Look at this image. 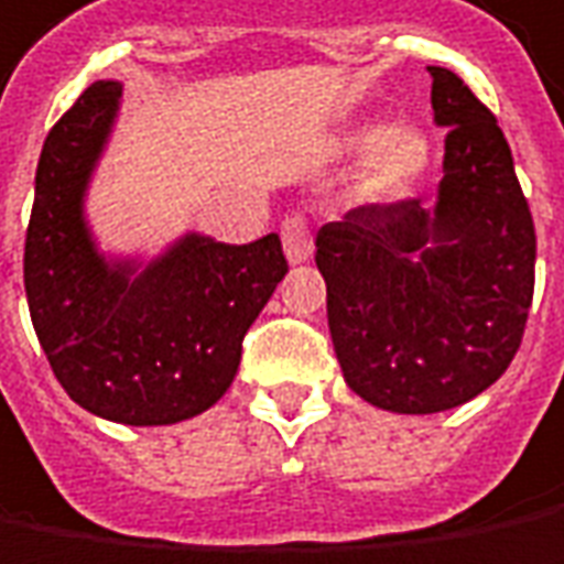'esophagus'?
<instances>
[{"mask_svg":"<svg viewBox=\"0 0 564 564\" xmlns=\"http://www.w3.org/2000/svg\"><path fill=\"white\" fill-rule=\"evenodd\" d=\"M282 245L291 263H304L313 254V232L304 214H289L282 223Z\"/></svg>","mask_w":564,"mask_h":564,"instance_id":"1","label":"esophagus"}]
</instances>
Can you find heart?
<instances>
[{
	"label": "heart",
	"mask_w": 564,
	"mask_h": 564,
	"mask_svg": "<svg viewBox=\"0 0 564 564\" xmlns=\"http://www.w3.org/2000/svg\"><path fill=\"white\" fill-rule=\"evenodd\" d=\"M357 149H369L360 188L369 198H388L403 192L429 164V139L419 130L397 127L384 130L366 127L354 135Z\"/></svg>",
	"instance_id": "1"
}]
</instances>
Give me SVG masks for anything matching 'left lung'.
<instances>
[{
  "instance_id": "obj_1",
  "label": "left lung",
  "mask_w": 564,
  "mask_h": 564,
  "mask_svg": "<svg viewBox=\"0 0 564 564\" xmlns=\"http://www.w3.org/2000/svg\"><path fill=\"white\" fill-rule=\"evenodd\" d=\"M447 127L437 202L362 204L316 232L332 344L350 391L391 413H444L519 350L538 236L512 151L485 101L429 67Z\"/></svg>"
}]
</instances>
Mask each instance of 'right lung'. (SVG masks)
<instances>
[{"label":"right lung","instance_id":"right-lung-1","mask_svg":"<svg viewBox=\"0 0 564 564\" xmlns=\"http://www.w3.org/2000/svg\"><path fill=\"white\" fill-rule=\"evenodd\" d=\"M120 96V83L98 79L45 135L24 241L26 304L74 403L123 425H173L226 394L289 260L275 232L251 245L192 232L145 270L98 254L83 195Z\"/></svg>","mask_w":564,"mask_h":564}]
</instances>
